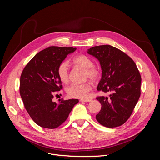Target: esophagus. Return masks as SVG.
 I'll use <instances>...</instances> for the list:
<instances>
[{
  "label": "esophagus",
  "instance_id": "1",
  "mask_svg": "<svg viewBox=\"0 0 160 160\" xmlns=\"http://www.w3.org/2000/svg\"><path fill=\"white\" fill-rule=\"evenodd\" d=\"M80 101H83V102H90L91 99H80Z\"/></svg>",
  "mask_w": 160,
  "mask_h": 160
}]
</instances>
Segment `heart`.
<instances>
[{
    "mask_svg": "<svg viewBox=\"0 0 160 160\" xmlns=\"http://www.w3.org/2000/svg\"><path fill=\"white\" fill-rule=\"evenodd\" d=\"M72 63L75 66L82 67L85 69V79L95 81L100 76V69L99 67L93 65V62L91 58L85 55H79L73 58ZM57 74L60 80L64 83H67L69 79V65L67 62H62L58 67ZM92 89V85L89 82L84 83L72 84L67 89V94L71 98L87 99L89 93Z\"/></svg>",
    "mask_w": 160,
    "mask_h": 160,
    "instance_id": "heart-1",
    "label": "heart"
}]
</instances>
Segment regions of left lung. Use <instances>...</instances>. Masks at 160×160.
<instances>
[{
	"label": "left lung",
	"instance_id": "obj_1",
	"mask_svg": "<svg viewBox=\"0 0 160 160\" xmlns=\"http://www.w3.org/2000/svg\"><path fill=\"white\" fill-rule=\"evenodd\" d=\"M87 52L98 59L102 70L97 89L112 92L109 99L96 98L101 104L96 119L105 127L120 126L129 118L141 95L139 71L132 58L113 46H95Z\"/></svg>",
	"mask_w": 160,
	"mask_h": 160
}]
</instances>
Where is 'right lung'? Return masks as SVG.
<instances>
[{
	"label": "right lung",
	"mask_w": 160,
	"mask_h": 160,
	"mask_svg": "<svg viewBox=\"0 0 160 160\" xmlns=\"http://www.w3.org/2000/svg\"><path fill=\"white\" fill-rule=\"evenodd\" d=\"M76 48L49 47L38 52L24 68L20 94L30 117L38 125L55 129L63 123L78 99L53 102V93L62 86L57 74L59 65Z\"/></svg>",
	"instance_id": "1"
}]
</instances>
